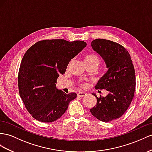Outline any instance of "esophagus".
Masks as SVG:
<instances>
[{
	"label": "esophagus",
	"instance_id": "esophagus-1",
	"mask_svg": "<svg viewBox=\"0 0 152 152\" xmlns=\"http://www.w3.org/2000/svg\"><path fill=\"white\" fill-rule=\"evenodd\" d=\"M77 96H79V97H84V96L87 95V93L83 92H80L77 93Z\"/></svg>",
	"mask_w": 152,
	"mask_h": 152
}]
</instances>
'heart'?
<instances>
[{"instance_id":"heart-1","label":"heart","mask_w":152,"mask_h":152,"mask_svg":"<svg viewBox=\"0 0 152 152\" xmlns=\"http://www.w3.org/2000/svg\"><path fill=\"white\" fill-rule=\"evenodd\" d=\"M84 64H88V63H96L98 65L99 64V58L97 56L94 54H88L84 57ZM83 87H86V84L82 85Z\"/></svg>"}]
</instances>
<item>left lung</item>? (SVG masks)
<instances>
[{"mask_svg":"<svg viewBox=\"0 0 152 152\" xmlns=\"http://www.w3.org/2000/svg\"><path fill=\"white\" fill-rule=\"evenodd\" d=\"M91 46L108 68L95 88L106 89L108 94L98 98L92 93L97 103L90 111L96 118L107 123L122 116L130 106L135 88V70L130 54L121 45L98 38L91 42Z\"/></svg>","mask_w":152,"mask_h":152,"instance_id":"8db88e82","label":"left lung"}]
</instances>
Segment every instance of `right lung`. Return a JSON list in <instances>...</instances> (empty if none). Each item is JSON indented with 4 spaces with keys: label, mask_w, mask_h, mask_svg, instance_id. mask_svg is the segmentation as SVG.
Masks as SVG:
<instances>
[{
    "label": "right lung",
    "mask_w": 152,
    "mask_h": 152,
    "mask_svg": "<svg viewBox=\"0 0 152 152\" xmlns=\"http://www.w3.org/2000/svg\"><path fill=\"white\" fill-rule=\"evenodd\" d=\"M87 45L83 41L63 39L37 42L23 57L18 75V91L26 109L44 123L59 119L77 94H67L56 88V80L64 75L69 61Z\"/></svg>",
    "instance_id": "obj_1"
}]
</instances>
